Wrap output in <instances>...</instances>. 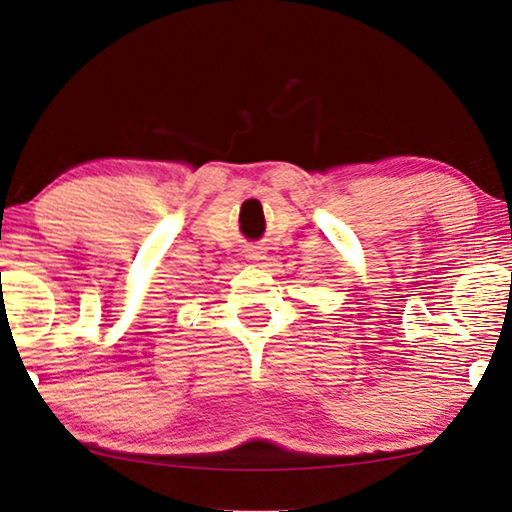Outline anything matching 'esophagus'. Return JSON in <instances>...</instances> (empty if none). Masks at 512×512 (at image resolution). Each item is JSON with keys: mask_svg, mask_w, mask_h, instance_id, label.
<instances>
[{"mask_svg": "<svg viewBox=\"0 0 512 512\" xmlns=\"http://www.w3.org/2000/svg\"><path fill=\"white\" fill-rule=\"evenodd\" d=\"M247 258H249V261H261V258H265V256H263V251H258V249H251Z\"/></svg>", "mask_w": 512, "mask_h": 512, "instance_id": "1", "label": "esophagus"}]
</instances>
